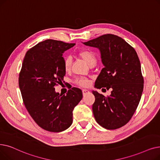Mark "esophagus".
I'll use <instances>...</instances> for the list:
<instances>
[{
  "label": "esophagus",
  "instance_id": "obj_1",
  "mask_svg": "<svg viewBox=\"0 0 160 160\" xmlns=\"http://www.w3.org/2000/svg\"><path fill=\"white\" fill-rule=\"evenodd\" d=\"M82 94H83V95H85V94H87L88 92H89V91H88V90H87V89H82Z\"/></svg>",
  "mask_w": 160,
  "mask_h": 160
}]
</instances>
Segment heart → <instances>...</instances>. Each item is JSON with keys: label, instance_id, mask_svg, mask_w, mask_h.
Segmentation results:
<instances>
[{"label": "heart", "instance_id": "heart-1", "mask_svg": "<svg viewBox=\"0 0 160 160\" xmlns=\"http://www.w3.org/2000/svg\"><path fill=\"white\" fill-rule=\"evenodd\" d=\"M78 55L90 66H94L97 62L96 52L90 49H82L78 52ZM72 59L70 57H66L64 60V68L66 72H69L72 67ZM76 84L81 87H87L89 85V80L85 78H79L75 81Z\"/></svg>", "mask_w": 160, "mask_h": 160}]
</instances>
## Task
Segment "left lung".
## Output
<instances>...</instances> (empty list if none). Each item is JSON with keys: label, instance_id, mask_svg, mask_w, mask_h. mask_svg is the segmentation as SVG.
<instances>
[{"label": "left lung", "instance_id": "1", "mask_svg": "<svg viewBox=\"0 0 160 160\" xmlns=\"http://www.w3.org/2000/svg\"><path fill=\"white\" fill-rule=\"evenodd\" d=\"M83 43L101 52L104 68L95 87L112 90L107 97L92 91L94 118L103 128L115 130L130 121L140 102L144 87L140 60L134 48L116 35L104 34Z\"/></svg>", "mask_w": 160, "mask_h": 160}]
</instances>
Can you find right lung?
Wrapping results in <instances>:
<instances>
[{"mask_svg": "<svg viewBox=\"0 0 160 160\" xmlns=\"http://www.w3.org/2000/svg\"><path fill=\"white\" fill-rule=\"evenodd\" d=\"M75 45L46 40L27 51L22 62L19 76L22 100L35 122L45 130L60 132L69 128L73 109L82 98L78 88L63 96L55 90L66 74L62 53Z\"/></svg>", "mask_w": 160, "mask_h": 160, "instance_id": "right-lung-1", "label": "right lung"}]
</instances>
